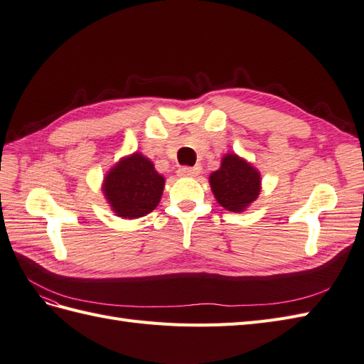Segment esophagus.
Here are the masks:
<instances>
[{
  "label": "esophagus",
  "instance_id": "obj_1",
  "mask_svg": "<svg viewBox=\"0 0 364 364\" xmlns=\"http://www.w3.org/2000/svg\"><path fill=\"white\" fill-rule=\"evenodd\" d=\"M200 172H201L200 166H193V167L184 166V167H180V169H178L180 176H197Z\"/></svg>",
  "mask_w": 364,
  "mask_h": 364
}]
</instances>
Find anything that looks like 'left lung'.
I'll return each instance as SVG.
<instances>
[{
  "label": "left lung",
  "mask_w": 364,
  "mask_h": 364,
  "mask_svg": "<svg viewBox=\"0 0 364 364\" xmlns=\"http://www.w3.org/2000/svg\"><path fill=\"white\" fill-rule=\"evenodd\" d=\"M217 201L230 212H243L262 189V176L255 167L235 154L223 156L220 169L209 176Z\"/></svg>",
  "instance_id": "8db88e82"
}]
</instances>
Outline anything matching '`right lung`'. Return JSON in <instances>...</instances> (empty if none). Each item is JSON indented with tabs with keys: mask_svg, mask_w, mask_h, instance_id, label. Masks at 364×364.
Instances as JSON below:
<instances>
[{
	"mask_svg": "<svg viewBox=\"0 0 364 364\" xmlns=\"http://www.w3.org/2000/svg\"><path fill=\"white\" fill-rule=\"evenodd\" d=\"M163 189L164 176L139 152L121 158L102 183V193L112 210L129 220L152 212L161 200Z\"/></svg>",
	"mask_w": 364,
	"mask_h": 364,
	"instance_id": "obj_1",
	"label": "right lung"
}]
</instances>
